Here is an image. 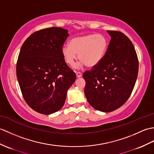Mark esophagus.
<instances>
[{"label": "esophagus", "instance_id": "34e87169", "mask_svg": "<svg viewBox=\"0 0 154 154\" xmlns=\"http://www.w3.org/2000/svg\"><path fill=\"white\" fill-rule=\"evenodd\" d=\"M76 76L77 78H79L82 76V73L81 72H76Z\"/></svg>", "mask_w": 154, "mask_h": 154}]
</instances>
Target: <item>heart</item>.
<instances>
[{
    "label": "heart",
    "instance_id": "b5f03b06",
    "mask_svg": "<svg viewBox=\"0 0 154 154\" xmlns=\"http://www.w3.org/2000/svg\"><path fill=\"white\" fill-rule=\"evenodd\" d=\"M109 46V41L102 34H87L73 38L70 44L62 48V55L67 64L73 66L77 58L81 63L76 66L79 68L82 64L92 67L97 66L105 56Z\"/></svg>",
    "mask_w": 154,
    "mask_h": 154
}]
</instances>
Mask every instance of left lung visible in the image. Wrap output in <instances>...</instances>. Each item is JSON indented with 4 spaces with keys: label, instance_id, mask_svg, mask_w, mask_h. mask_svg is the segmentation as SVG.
<instances>
[{
    "label": "left lung",
    "instance_id": "obj_1",
    "mask_svg": "<svg viewBox=\"0 0 154 154\" xmlns=\"http://www.w3.org/2000/svg\"><path fill=\"white\" fill-rule=\"evenodd\" d=\"M108 33L111 40L105 56L83 75L88 102L103 112H112L127 102L138 72L137 54L130 39L118 31Z\"/></svg>",
    "mask_w": 154,
    "mask_h": 154
}]
</instances>
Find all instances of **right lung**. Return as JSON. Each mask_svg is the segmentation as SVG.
<instances>
[{"instance_id": "add662e5", "label": "right lung", "mask_w": 154, "mask_h": 154, "mask_svg": "<svg viewBox=\"0 0 154 154\" xmlns=\"http://www.w3.org/2000/svg\"><path fill=\"white\" fill-rule=\"evenodd\" d=\"M68 36L65 29L46 28L32 33L21 46L17 81L25 101L38 113L49 115L60 110L75 81V73L62 55Z\"/></svg>"}]
</instances>
